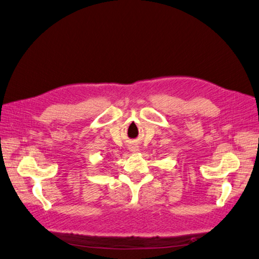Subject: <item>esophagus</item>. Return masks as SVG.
Returning a JSON list of instances; mask_svg holds the SVG:
<instances>
[{"mask_svg": "<svg viewBox=\"0 0 259 259\" xmlns=\"http://www.w3.org/2000/svg\"><path fill=\"white\" fill-rule=\"evenodd\" d=\"M132 151H135L136 152V151H138V149H134V150H132Z\"/></svg>", "mask_w": 259, "mask_h": 259, "instance_id": "obj_1", "label": "esophagus"}]
</instances>
